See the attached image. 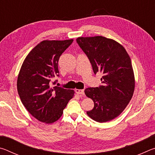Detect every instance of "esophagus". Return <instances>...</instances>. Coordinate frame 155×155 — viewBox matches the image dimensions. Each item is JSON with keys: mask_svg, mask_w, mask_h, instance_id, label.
I'll return each instance as SVG.
<instances>
[{"mask_svg": "<svg viewBox=\"0 0 155 155\" xmlns=\"http://www.w3.org/2000/svg\"><path fill=\"white\" fill-rule=\"evenodd\" d=\"M76 93L78 95H83L84 94V90H79V89H76Z\"/></svg>", "mask_w": 155, "mask_h": 155, "instance_id": "esophagus-1", "label": "esophagus"}]
</instances>
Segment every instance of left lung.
<instances>
[{"mask_svg": "<svg viewBox=\"0 0 155 155\" xmlns=\"http://www.w3.org/2000/svg\"><path fill=\"white\" fill-rule=\"evenodd\" d=\"M77 42L90 59L94 74H103V85L85 90V95L94 103L87 114L98 122L114 120L124 111L134 93L135 80L130 57L122 44L103 36L79 37Z\"/></svg>", "mask_w": 155, "mask_h": 155, "instance_id": "8db88e82", "label": "left lung"}]
</instances>
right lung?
I'll return each mask as SVG.
<instances>
[{
    "mask_svg": "<svg viewBox=\"0 0 155 155\" xmlns=\"http://www.w3.org/2000/svg\"><path fill=\"white\" fill-rule=\"evenodd\" d=\"M72 42V39L41 41L26 57L18 76V92L23 105L35 118L46 124L57 121L74 96L73 90L52 87L51 83L59 76L60 56Z\"/></svg>",
    "mask_w": 155,
    "mask_h": 155,
    "instance_id": "right-lung-1",
    "label": "right lung"
}]
</instances>
